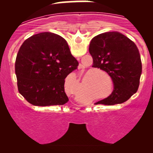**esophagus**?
I'll use <instances>...</instances> for the list:
<instances>
[{
	"label": "esophagus",
	"instance_id": "1",
	"mask_svg": "<svg viewBox=\"0 0 153 153\" xmlns=\"http://www.w3.org/2000/svg\"><path fill=\"white\" fill-rule=\"evenodd\" d=\"M80 68H82V65H80Z\"/></svg>",
	"mask_w": 153,
	"mask_h": 153
}]
</instances>
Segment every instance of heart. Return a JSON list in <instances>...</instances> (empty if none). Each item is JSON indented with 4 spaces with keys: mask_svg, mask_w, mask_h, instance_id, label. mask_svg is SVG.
I'll use <instances>...</instances> for the list:
<instances>
[{
    "mask_svg": "<svg viewBox=\"0 0 153 153\" xmlns=\"http://www.w3.org/2000/svg\"><path fill=\"white\" fill-rule=\"evenodd\" d=\"M98 72H99V71H98ZM99 72H100V71H99Z\"/></svg>",
    "mask_w": 153,
    "mask_h": 153,
    "instance_id": "obj_1",
    "label": "heart"
}]
</instances>
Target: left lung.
Returning a JSON list of instances; mask_svg holds the SVG:
<instances>
[{
  "label": "left lung",
  "mask_w": 153,
  "mask_h": 153,
  "mask_svg": "<svg viewBox=\"0 0 153 153\" xmlns=\"http://www.w3.org/2000/svg\"><path fill=\"white\" fill-rule=\"evenodd\" d=\"M89 52L93 57L92 67L106 72L114 83L111 94L95 104L122 103L137 91L142 62L131 40L118 31L103 33L92 39Z\"/></svg>",
  "instance_id": "8db88e82"
}]
</instances>
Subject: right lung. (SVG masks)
I'll return each mask as SVG.
<instances>
[{"label":"right lung","instance_id":"obj_1","mask_svg":"<svg viewBox=\"0 0 153 153\" xmlns=\"http://www.w3.org/2000/svg\"><path fill=\"white\" fill-rule=\"evenodd\" d=\"M78 66L64 38L42 32L26 39L15 62L19 92L34 106L63 105L68 101L65 79Z\"/></svg>","mask_w":153,"mask_h":153}]
</instances>
